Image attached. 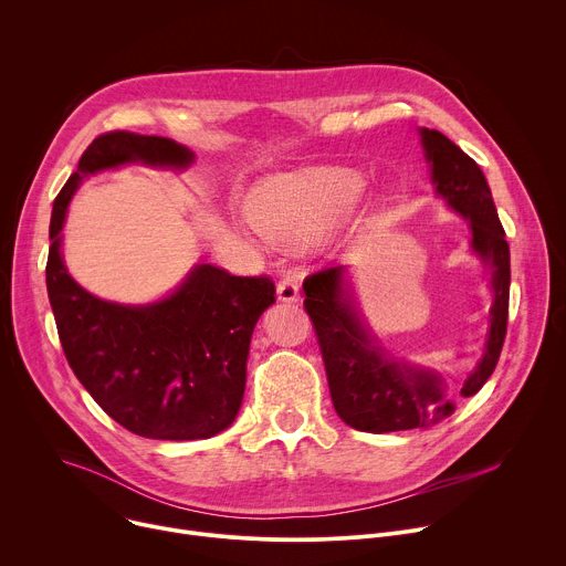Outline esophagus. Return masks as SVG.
<instances>
[{"label":"esophagus","mask_w":566,"mask_h":566,"mask_svg":"<svg viewBox=\"0 0 566 566\" xmlns=\"http://www.w3.org/2000/svg\"><path fill=\"white\" fill-rule=\"evenodd\" d=\"M277 300H282V302H297L300 300V289H297V282L293 277L284 275L277 282Z\"/></svg>","instance_id":"obj_1"}]
</instances>
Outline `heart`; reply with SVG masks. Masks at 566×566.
Wrapping results in <instances>:
<instances>
[{
    "instance_id": "obj_1",
    "label": "heart",
    "mask_w": 566,
    "mask_h": 566,
    "mask_svg": "<svg viewBox=\"0 0 566 566\" xmlns=\"http://www.w3.org/2000/svg\"><path fill=\"white\" fill-rule=\"evenodd\" d=\"M365 179L349 170H311L266 181L251 199V221L282 244H300L343 219L360 199Z\"/></svg>"
}]
</instances>
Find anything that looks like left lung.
I'll list each match as a JSON object with an SVG mask.
<instances>
[{
  "label": "left lung",
  "mask_w": 566,
  "mask_h": 566,
  "mask_svg": "<svg viewBox=\"0 0 566 566\" xmlns=\"http://www.w3.org/2000/svg\"><path fill=\"white\" fill-rule=\"evenodd\" d=\"M421 140L432 166V181L448 203L470 219L472 247L493 269L495 304L491 334L476 369L461 385V396L476 394L497 367L511 291V253L497 217L486 177L474 160L437 129H421ZM304 311L313 322L329 391L338 417L363 432H396L432 428L454 410L437 374L412 369L371 345L354 304L343 293V266H325L304 277Z\"/></svg>",
  "instance_id": "left-lung-1"
}]
</instances>
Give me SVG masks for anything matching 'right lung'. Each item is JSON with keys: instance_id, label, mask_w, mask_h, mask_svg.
I'll list each match as a JSON object with an SVG mask.
<instances>
[{"instance_id": "1", "label": "right lung", "mask_w": 566, "mask_h": 566, "mask_svg": "<svg viewBox=\"0 0 566 566\" xmlns=\"http://www.w3.org/2000/svg\"><path fill=\"white\" fill-rule=\"evenodd\" d=\"M129 160L186 168L192 154L164 136L105 132L92 140L53 201L46 291L64 356L98 406L125 430L166 441L226 430L247 387L255 322L275 302L269 275L239 277L197 266L168 300L105 302L75 284L60 258L66 206L85 177Z\"/></svg>"}]
</instances>
